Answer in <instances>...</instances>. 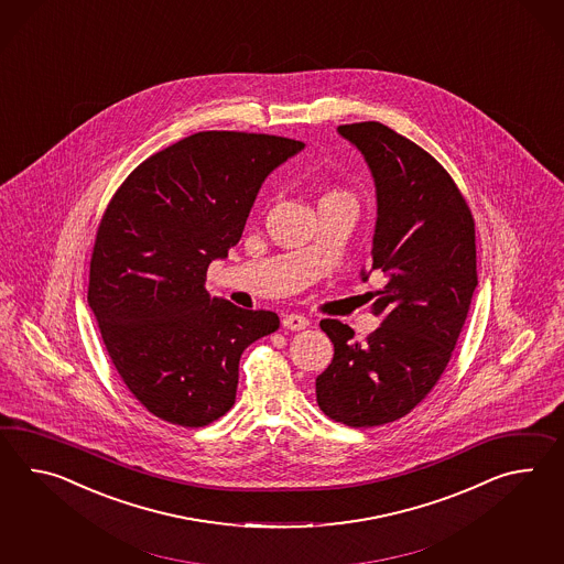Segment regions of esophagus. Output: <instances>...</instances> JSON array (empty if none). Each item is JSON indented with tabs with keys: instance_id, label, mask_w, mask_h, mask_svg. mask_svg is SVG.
Here are the masks:
<instances>
[{
	"instance_id": "1",
	"label": "esophagus",
	"mask_w": 564,
	"mask_h": 564,
	"mask_svg": "<svg viewBox=\"0 0 564 564\" xmlns=\"http://www.w3.org/2000/svg\"><path fill=\"white\" fill-rule=\"evenodd\" d=\"M307 326H310L307 317L297 316V314H289L283 317V328H288V330H305Z\"/></svg>"
}]
</instances>
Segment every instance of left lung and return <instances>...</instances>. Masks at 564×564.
I'll list each match as a JSON object with an SVG mask.
<instances>
[{
  "instance_id": "left-lung-1",
  "label": "left lung",
  "mask_w": 564,
  "mask_h": 564,
  "mask_svg": "<svg viewBox=\"0 0 564 564\" xmlns=\"http://www.w3.org/2000/svg\"><path fill=\"white\" fill-rule=\"evenodd\" d=\"M371 169L377 195L369 281L381 326L365 343L338 319L319 328L334 344L317 375L319 410L350 427L395 422L426 398L446 369L477 288L475 221L451 175L412 140L379 122L338 126Z\"/></svg>"
}]
</instances>
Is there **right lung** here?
Returning <instances> with one entry per match:
<instances>
[{"mask_svg":"<svg viewBox=\"0 0 564 564\" xmlns=\"http://www.w3.org/2000/svg\"><path fill=\"white\" fill-rule=\"evenodd\" d=\"M291 138L197 132L149 156L111 197L87 303L113 367L156 417L199 427L236 401L248 344L279 328L264 310L209 297L207 267L238 245L264 180L303 151Z\"/></svg>","mask_w":564,"mask_h":564,"instance_id":"obj_1","label":"right lung"}]
</instances>
